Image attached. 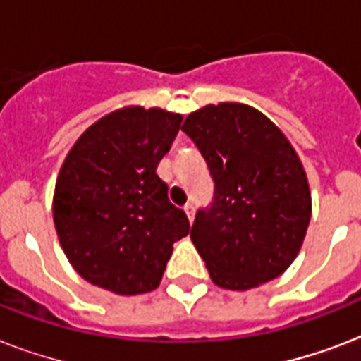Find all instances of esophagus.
Returning <instances> with one entry per match:
<instances>
[{
  "label": "esophagus",
  "mask_w": 361,
  "mask_h": 361,
  "mask_svg": "<svg viewBox=\"0 0 361 361\" xmlns=\"http://www.w3.org/2000/svg\"><path fill=\"white\" fill-rule=\"evenodd\" d=\"M183 212H185L187 217H189V221L192 223V219H195V206H192V204H187L185 208H183Z\"/></svg>",
  "instance_id": "obj_1"
}]
</instances>
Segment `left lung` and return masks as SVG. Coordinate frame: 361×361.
Listing matches in <instances>:
<instances>
[{"label": "left lung", "mask_w": 361, "mask_h": 361, "mask_svg": "<svg viewBox=\"0 0 361 361\" xmlns=\"http://www.w3.org/2000/svg\"><path fill=\"white\" fill-rule=\"evenodd\" d=\"M215 181L191 240L215 285L249 290L285 274L311 219L307 174L283 130L243 103L206 104L187 116Z\"/></svg>", "instance_id": "obj_1"}]
</instances>
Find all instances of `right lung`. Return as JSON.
Here are the masks:
<instances>
[{"label": "right lung", "mask_w": 361, "mask_h": 361, "mask_svg": "<svg viewBox=\"0 0 361 361\" xmlns=\"http://www.w3.org/2000/svg\"><path fill=\"white\" fill-rule=\"evenodd\" d=\"M183 116L123 106L90 125L67 153L54 189L59 243L76 274L120 296L155 290L174 241L189 234L157 176Z\"/></svg>", "instance_id": "obj_1"}]
</instances>
